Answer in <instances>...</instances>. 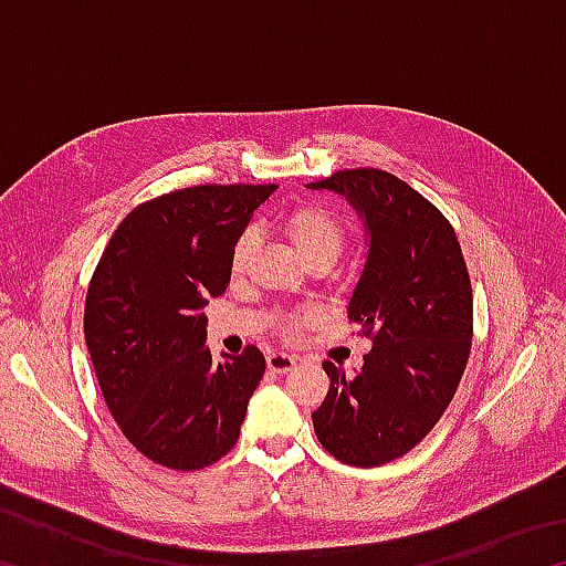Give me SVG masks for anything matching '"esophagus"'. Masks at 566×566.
<instances>
[{"mask_svg":"<svg viewBox=\"0 0 566 566\" xmlns=\"http://www.w3.org/2000/svg\"><path fill=\"white\" fill-rule=\"evenodd\" d=\"M296 367V359L286 352H270L266 354V369L274 371V375H284V371H292Z\"/></svg>","mask_w":566,"mask_h":566,"instance_id":"34e87169","label":"esophagus"}]
</instances>
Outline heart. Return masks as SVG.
Returning <instances> with one entry per match:
<instances>
[{
	"mask_svg": "<svg viewBox=\"0 0 566 566\" xmlns=\"http://www.w3.org/2000/svg\"><path fill=\"white\" fill-rule=\"evenodd\" d=\"M284 232L290 234L292 244L304 262L314 260V256H327V260H337L344 244V227L329 209L319 205H302L284 219ZM256 242V234L252 229H244L237 237L232 247V272H242L252 249Z\"/></svg>",
	"mask_w": 566,
	"mask_h": 566,
	"instance_id": "b5f03b06",
	"label": "heart"
}]
</instances>
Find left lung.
Here are the masks:
<instances>
[{
	"instance_id": "1",
	"label": "left lung",
	"mask_w": 566,
	"mask_h": 566,
	"mask_svg": "<svg viewBox=\"0 0 566 566\" xmlns=\"http://www.w3.org/2000/svg\"><path fill=\"white\" fill-rule=\"evenodd\" d=\"M344 197L367 232L347 314L371 337L349 377L324 361L329 391L314 411L322 447L344 464L407 454L452 401L472 349V284L452 224L407 181L344 169L306 185Z\"/></svg>"
}]
</instances>
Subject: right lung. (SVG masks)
I'll use <instances>...</instances> for the list:
<instances>
[{
    "mask_svg": "<svg viewBox=\"0 0 566 566\" xmlns=\"http://www.w3.org/2000/svg\"><path fill=\"white\" fill-rule=\"evenodd\" d=\"M274 185H202L139 205L90 282L84 339L122 434L151 462L202 469L237 444L264 377L256 347L212 357L209 296L224 294L232 247Z\"/></svg>",
    "mask_w": 566,
    "mask_h": 566,
    "instance_id": "1",
    "label": "right lung"
}]
</instances>
